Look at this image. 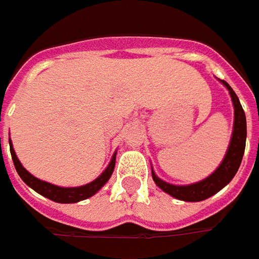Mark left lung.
I'll return each instance as SVG.
<instances>
[{
  "instance_id": "obj_1",
  "label": "left lung",
  "mask_w": 259,
  "mask_h": 259,
  "mask_svg": "<svg viewBox=\"0 0 259 259\" xmlns=\"http://www.w3.org/2000/svg\"><path fill=\"white\" fill-rule=\"evenodd\" d=\"M225 87L229 90L233 101V108H235V124H233V133H232L231 145L228 153L223 159V162L220 163V166L207 177L206 180L191 184V186H172L168 184L162 180H159L155 172L152 171V178L156 183V186L165 193H168L169 196L175 197L178 200H184V201H201L206 200L213 194H216L220 191L226 184H229L232 178L239 169V165L243 158V152H245V143H246V118H245V111L242 108L239 98L235 94V91L231 88V85L225 81H222Z\"/></svg>"
}]
</instances>
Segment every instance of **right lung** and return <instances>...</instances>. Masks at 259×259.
Wrapping results in <instances>:
<instances>
[{
    "instance_id": "right-lung-1",
    "label": "right lung",
    "mask_w": 259,
    "mask_h": 259,
    "mask_svg": "<svg viewBox=\"0 0 259 259\" xmlns=\"http://www.w3.org/2000/svg\"><path fill=\"white\" fill-rule=\"evenodd\" d=\"M11 149V158H13V162H14V166L17 169L20 178L27 184L28 187H31L36 193H39L41 196L48 197L51 198L52 201H56V203H76V201H81V200H85L88 197L94 196L97 191L104 186L110 180V177L114 171V165H116V156H113L111 162L107 166V169L100 175L97 180H94L93 183L87 184V186L82 187H73V188H63V187L53 186V184H49L46 181H41L39 178L33 177L28 171H26V168H23V165L20 163V161L17 159V155L13 149V146L10 148Z\"/></svg>"
}]
</instances>
